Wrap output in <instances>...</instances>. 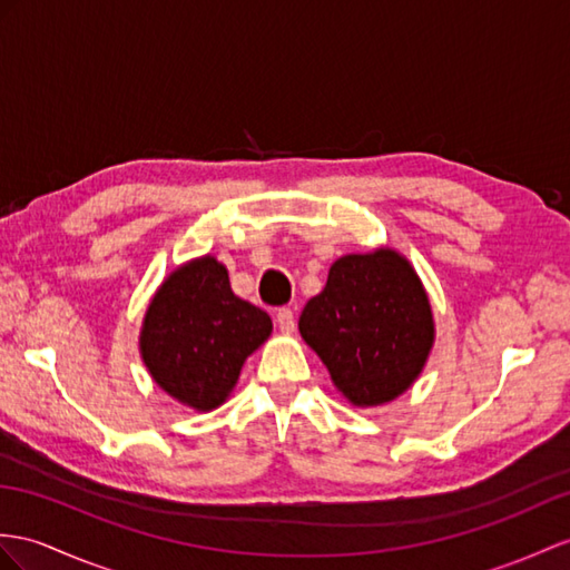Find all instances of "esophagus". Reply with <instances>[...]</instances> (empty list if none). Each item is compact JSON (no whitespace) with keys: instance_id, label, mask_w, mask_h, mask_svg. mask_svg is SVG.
Here are the masks:
<instances>
[{"instance_id":"esophagus-1","label":"esophagus","mask_w":570,"mask_h":570,"mask_svg":"<svg viewBox=\"0 0 570 570\" xmlns=\"http://www.w3.org/2000/svg\"><path fill=\"white\" fill-rule=\"evenodd\" d=\"M275 324H277V328H281L283 333H293L295 331V314H293V309H287V307L277 309Z\"/></svg>"}]
</instances>
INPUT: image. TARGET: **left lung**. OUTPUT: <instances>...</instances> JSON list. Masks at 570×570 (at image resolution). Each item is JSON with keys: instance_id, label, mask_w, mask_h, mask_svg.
I'll return each instance as SVG.
<instances>
[{"instance_id": "obj_1", "label": "left lung", "mask_w": 570, "mask_h": 570, "mask_svg": "<svg viewBox=\"0 0 570 570\" xmlns=\"http://www.w3.org/2000/svg\"><path fill=\"white\" fill-rule=\"evenodd\" d=\"M299 333L353 406H382L419 380L435 341L430 299L394 248L341 256Z\"/></svg>"}]
</instances>
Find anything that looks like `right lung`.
<instances>
[{
	"mask_svg": "<svg viewBox=\"0 0 570 570\" xmlns=\"http://www.w3.org/2000/svg\"><path fill=\"white\" fill-rule=\"evenodd\" d=\"M273 331L271 316L232 293L215 256L176 268L151 297L140 353L161 390L196 411H213L232 394L242 365Z\"/></svg>",
	"mask_w": 570,
	"mask_h": 570,
	"instance_id": "right-lung-1",
	"label": "right lung"
}]
</instances>
